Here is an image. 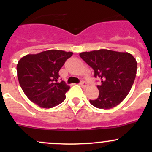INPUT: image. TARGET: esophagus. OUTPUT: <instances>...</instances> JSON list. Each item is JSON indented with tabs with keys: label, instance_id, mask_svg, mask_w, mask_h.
Returning <instances> with one entry per match:
<instances>
[{
	"label": "esophagus",
	"instance_id": "34e87169",
	"mask_svg": "<svg viewBox=\"0 0 152 152\" xmlns=\"http://www.w3.org/2000/svg\"><path fill=\"white\" fill-rule=\"evenodd\" d=\"M79 85L82 86L83 88H87V87H88V84H87V82H84V81H82V82L79 83Z\"/></svg>",
	"mask_w": 152,
	"mask_h": 152
}]
</instances>
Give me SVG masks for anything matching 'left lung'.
Here are the masks:
<instances>
[{"label": "left lung", "instance_id": "8db88e82", "mask_svg": "<svg viewBox=\"0 0 152 152\" xmlns=\"http://www.w3.org/2000/svg\"><path fill=\"white\" fill-rule=\"evenodd\" d=\"M80 57L94 70V76L102 83L98 85L99 97L90 100L99 109H111L118 105L129 93L135 79L137 62L127 52L101 49L79 53Z\"/></svg>", "mask_w": 152, "mask_h": 152}]
</instances>
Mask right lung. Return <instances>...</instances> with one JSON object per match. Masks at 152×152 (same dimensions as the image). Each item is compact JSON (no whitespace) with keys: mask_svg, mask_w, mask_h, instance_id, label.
Wrapping results in <instances>:
<instances>
[{"mask_svg":"<svg viewBox=\"0 0 152 152\" xmlns=\"http://www.w3.org/2000/svg\"><path fill=\"white\" fill-rule=\"evenodd\" d=\"M72 52L48 50L21 58L17 65L20 85L33 103L42 108H52L65 99L70 87L59 82V71Z\"/></svg>","mask_w":152,"mask_h":152,"instance_id":"obj_1","label":"right lung"}]
</instances>
